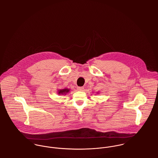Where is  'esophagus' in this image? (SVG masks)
I'll return each mask as SVG.
<instances>
[{
	"mask_svg": "<svg viewBox=\"0 0 158 158\" xmlns=\"http://www.w3.org/2000/svg\"><path fill=\"white\" fill-rule=\"evenodd\" d=\"M77 89L78 91H82L83 89H84V87H78L77 88Z\"/></svg>",
	"mask_w": 158,
	"mask_h": 158,
	"instance_id": "34e87169",
	"label": "esophagus"
}]
</instances>
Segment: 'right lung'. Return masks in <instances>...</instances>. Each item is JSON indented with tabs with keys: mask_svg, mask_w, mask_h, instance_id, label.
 <instances>
[{
	"mask_svg": "<svg viewBox=\"0 0 158 158\" xmlns=\"http://www.w3.org/2000/svg\"><path fill=\"white\" fill-rule=\"evenodd\" d=\"M69 89H60L58 90V94L59 95H66L67 93H68L69 92Z\"/></svg>",
	"mask_w": 158,
	"mask_h": 158,
	"instance_id": "obj_1",
	"label": "right lung"
}]
</instances>
